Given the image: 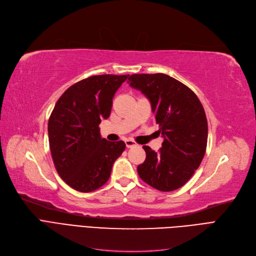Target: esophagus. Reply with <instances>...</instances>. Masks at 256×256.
<instances>
[{
	"mask_svg": "<svg viewBox=\"0 0 256 256\" xmlns=\"http://www.w3.org/2000/svg\"><path fill=\"white\" fill-rule=\"evenodd\" d=\"M125 144H126V147L127 148H132V147H134V146H136V143L134 142V140H125Z\"/></svg>",
	"mask_w": 256,
	"mask_h": 256,
	"instance_id": "obj_1",
	"label": "esophagus"
}]
</instances>
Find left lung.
<instances>
[{
	"label": "left lung",
	"instance_id": "8db88e82",
	"mask_svg": "<svg viewBox=\"0 0 256 256\" xmlns=\"http://www.w3.org/2000/svg\"><path fill=\"white\" fill-rule=\"evenodd\" d=\"M128 80L150 102L164 138L158 152L143 146L146 158L138 166L140 178L161 192L178 190L192 178L206 154L204 109L188 86L166 74H134Z\"/></svg>",
	"mask_w": 256,
	"mask_h": 256
}]
</instances>
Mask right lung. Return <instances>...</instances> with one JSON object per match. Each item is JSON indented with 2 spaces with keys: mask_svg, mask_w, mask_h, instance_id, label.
I'll use <instances>...</instances> for the list:
<instances>
[{
  "mask_svg": "<svg viewBox=\"0 0 256 256\" xmlns=\"http://www.w3.org/2000/svg\"><path fill=\"white\" fill-rule=\"evenodd\" d=\"M129 75H96L71 86L60 96L48 125L50 148L58 174L72 188L89 192L110 178L113 163L125 150L122 140L100 136L112 100Z\"/></svg>",
  "mask_w": 256,
  "mask_h": 256,
  "instance_id": "obj_1",
  "label": "right lung"
}]
</instances>
